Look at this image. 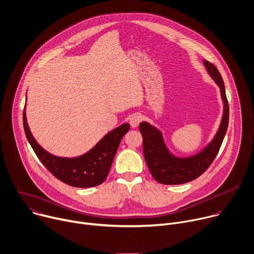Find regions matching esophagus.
<instances>
[{"instance_id": "1", "label": "esophagus", "mask_w": 254, "mask_h": 254, "mask_svg": "<svg viewBox=\"0 0 254 254\" xmlns=\"http://www.w3.org/2000/svg\"><path fill=\"white\" fill-rule=\"evenodd\" d=\"M142 120H143V117H142L141 113H137L136 112V113L131 114L130 117H129V124H130L131 127H136L137 126L140 125Z\"/></svg>"}]
</instances>
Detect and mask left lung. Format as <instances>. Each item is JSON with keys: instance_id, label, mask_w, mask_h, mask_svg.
<instances>
[{"instance_id": "left-lung-1", "label": "left lung", "mask_w": 254, "mask_h": 254, "mask_svg": "<svg viewBox=\"0 0 254 254\" xmlns=\"http://www.w3.org/2000/svg\"><path fill=\"white\" fill-rule=\"evenodd\" d=\"M203 64L206 71L220 87L224 102V114L219 130L209 145L194 156L177 158L169 153L160 130L148 123H141L139 126L143 136V151L146 163L154 179L162 184H183L200 176L212 164L225 137L229 123V105L224 81L215 64L205 60Z\"/></svg>"}]
</instances>
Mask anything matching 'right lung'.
Returning a JSON list of instances; mask_svg holds the SVG:
<instances>
[{
  "instance_id": "right-lung-1",
  "label": "right lung",
  "mask_w": 254,
  "mask_h": 254,
  "mask_svg": "<svg viewBox=\"0 0 254 254\" xmlns=\"http://www.w3.org/2000/svg\"><path fill=\"white\" fill-rule=\"evenodd\" d=\"M23 126L29 144L44 167L62 182L75 188H93L104 182L123 136L129 129V125L124 124L108 132L88 153L76 158H61L42 149L34 140L26 122L25 107Z\"/></svg>"
}]
</instances>
